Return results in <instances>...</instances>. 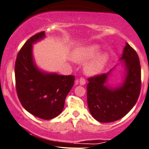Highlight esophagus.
<instances>
[{
    "label": "esophagus",
    "mask_w": 149,
    "mask_h": 149,
    "mask_svg": "<svg viewBox=\"0 0 149 149\" xmlns=\"http://www.w3.org/2000/svg\"><path fill=\"white\" fill-rule=\"evenodd\" d=\"M79 84L81 85V86H84V85L86 84V79H84V78H81L79 79Z\"/></svg>",
    "instance_id": "1"
}]
</instances>
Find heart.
<instances>
[{
  "label": "heart",
  "instance_id": "1",
  "mask_svg": "<svg viewBox=\"0 0 149 149\" xmlns=\"http://www.w3.org/2000/svg\"><path fill=\"white\" fill-rule=\"evenodd\" d=\"M100 47L96 44L77 48L73 52L72 58L77 63H85L91 59L84 66V72L89 76H94L103 71L109 60V54L100 53Z\"/></svg>",
  "mask_w": 149,
  "mask_h": 149
}]
</instances>
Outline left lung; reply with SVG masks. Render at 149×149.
I'll return each instance as SVG.
<instances>
[{
  "mask_svg": "<svg viewBox=\"0 0 149 149\" xmlns=\"http://www.w3.org/2000/svg\"><path fill=\"white\" fill-rule=\"evenodd\" d=\"M119 60L125 69L122 84L115 87L107 84L115 67L105 74L88 79V108L94 118L100 123H111L124 117L134 107L140 95V60L138 54L127 42Z\"/></svg>",
  "mask_w": 149,
  "mask_h": 149,
  "instance_id": "8db88e82",
  "label": "left lung"
}]
</instances>
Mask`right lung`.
<instances>
[{"label": "right lung", "instance_id": "add662e5", "mask_svg": "<svg viewBox=\"0 0 149 149\" xmlns=\"http://www.w3.org/2000/svg\"><path fill=\"white\" fill-rule=\"evenodd\" d=\"M45 37L42 31L25 42L17 55L15 78L17 94L23 107L35 116L51 120L62 111L74 77L47 72L38 67L33 56V44Z\"/></svg>", "mask_w": 149, "mask_h": 149}]
</instances>
